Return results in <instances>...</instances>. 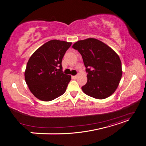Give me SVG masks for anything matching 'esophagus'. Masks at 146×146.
I'll return each instance as SVG.
<instances>
[{
	"mask_svg": "<svg viewBox=\"0 0 146 146\" xmlns=\"http://www.w3.org/2000/svg\"><path fill=\"white\" fill-rule=\"evenodd\" d=\"M77 77H78L77 76H72V77L73 78H74V79H76V78H77Z\"/></svg>",
	"mask_w": 146,
	"mask_h": 146,
	"instance_id": "1",
	"label": "esophagus"
}]
</instances>
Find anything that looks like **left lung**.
<instances>
[{
	"mask_svg": "<svg viewBox=\"0 0 146 146\" xmlns=\"http://www.w3.org/2000/svg\"><path fill=\"white\" fill-rule=\"evenodd\" d=\"M72 48L81 54L87 72V83L82 87L84 93L98 99L113 94L122 77L121 61L112 48L95 38L75 42Z\"/></svg>",
	"mask_w": 146,
	"mask_h": 146,
	"instance_id": "left-lung-1",
	"label": "left lung"
}]
</instances>
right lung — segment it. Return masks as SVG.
I'll return each instance as SVG.
<instances>
[{
	"label": "right lung",
	"instance_id": "obj_1",
	"mask_svg": "<svg viewBox=\"0 0 146 146\" xmlns=\"http://www.w3.org/2000/svg\"><path fill=\"white\" fill-rule=\"evenodd\" d=\"M72 42L53 39L39 47L29 58L24 73L31 92L39 100L51 101L63 95L71 76L62 72L61 62Z\"/></svg>",
	"mask_w": 146,
	"mask_h": 146
}]
</instances>
